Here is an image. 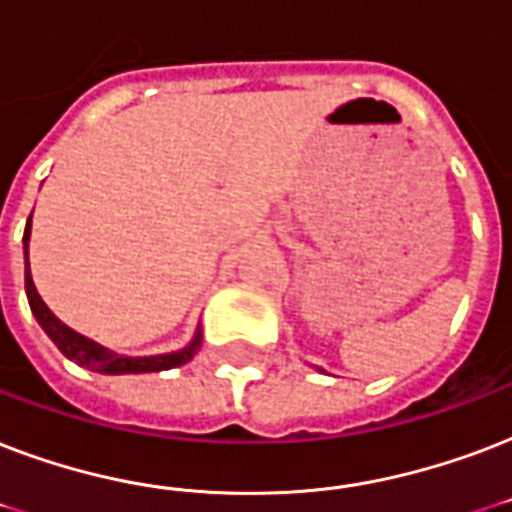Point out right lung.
Returning a JSON list of instances; mask_svg holds the SVG:
<instances>
[{
	"instance_id": "add662e5",
	"label": "right lung",
	"mask_w": 512,
	"mask_h": 512,
	"mask_svg": "<svg viewBox=\"0 0 512 512\" xmlns=\"http://www.w3.org/2000/svg\"><path fill=\"white\" fill-rule=\"evenodd\" d=\"M28 236H31V220L26 225V233H23V249H26V295L28 305H31V313L39 321V327L50 335V340L60 348V353L71 361H76L79 366H87L92 372L100 374H143V372H164V369H175V366L188 364L193 358V353L199 350L201 345V332H196V337L191 340V345H185L183 350H175V353H164V356H116L114 350H106L98 342L87 340L84 335L74 332L71 327H66L63 321L55 316V313L44 305V300L39 297L34 287V279H31V271H28Z\"/></svg>"
}]
</instances>
